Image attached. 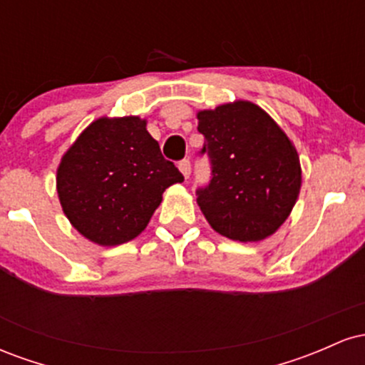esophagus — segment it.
Instances as JSON below:
<instances>
[{
	"mask_svg": "<svg viewBox=\"0 0 365 365\" xmlns=\"http://www.w3.org/2000/svg\"><path fill=\"white\" fill-rule=\"evenodd\" d=\"M178 168H180V171H182V175H183V177H185V178L190 177L192 165H190V161H188V159H182V161L178 163Z\"/></svg>",
	"mask_w": 365,
	"mask_h": 365,
	"instance_id": "1",
	"label": "esophagus"
}]
</instances>
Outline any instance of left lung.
<instances>
[{"label": "left lung", "instance_id": "obj_1", "mask_svg": "<svg viewBox=\"0 0 365 365\" xmlns=\"http://www.w3.org/2000/svg\"><path fill=\"white\" fill-rule=\"evenodd\" d=\"M200 154L211 180L197 188V204L220 235L259 242L290 216L302 185L297 149L276 121L255 104L235 101L197 113Z\"/></svg>", "mask_w": 365, "mask_h": 365}]
</instances>
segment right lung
Returning <instances> with one entry per match:
<instances>
[{"instance_id":"1","label":"right lung","mask_w":365,"mask_h":365,"mask_svg":"<svg viewBox=\"0 0 365 365\" xmlns=\"http://www.w3.org/2000/svg\"><path fill=\"white\" fill-rule=\"evenodd\" d=\"M183 175L163 158L139 116L99 118L61 158L58 197L73 228L94 244H125L144 232L163 192Z\"/></svg>"}]
</instances>
